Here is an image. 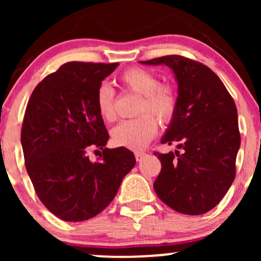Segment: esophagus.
Listing matches in <instances>:
<instances>
[{"label": "esophagus", "instance_id": "esophagus-1", "mask_svg": "<svg viewBox=\"0 0 261 261\" xmlns=\"http://www.w3.org/2000/svg\"><path fill=\"white\" fill-rule=\"evenodd\" d=\"M145 155L146 153H143V152H136V153H135V157H136L137 162L142 161V158H145Z\"/></svg>", "mask_w": 261, "mask_h": 261}]
</instances>
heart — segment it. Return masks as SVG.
<instances>
[{
    "label": "heart",
    "mask_w": 261,
    "mask_h": 261,
    "mask_svg": "<svg viewBox=\"0 0 261 261\" xmlns=\"http://www.w3.org/2000/svg\"><path fill=\"white\" fill-rule=\"evenodd\" d=\"M120 82L122 87L141 97L139 113H151L162 124L172 120L176 110V97L169 87L160 86L153 72L140 67L130 68L121 74ZM114 99V89L108 83H101L95 93V107L103 120L115 119ZM157 130L158 125L153 116L143 114L136 119L119 122L112 130V141L118 147L139 151L151 142Z\"/></svg>",
    "instance_id": "heart-1"
}]
</instances>
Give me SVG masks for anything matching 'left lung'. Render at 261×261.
<instances>
[{
    "label": "left lung",
    "mask_w": 261,
    "mask_h": 261,
    "mask_svg": "<svg viewBox=\"0 0 261 261\" xmlns=\"http://www.w3.org/2000/svg\"><path fill=\"white\" fill-rule=\"evenodd\" d=\"M139 62L168 66L178 85L175 114L161 142L176 143L181 152L157 153L162 169L155 194L180 214H206L234 180L241 147L234 101L217 74L200 62L179 55Z\"/></svg>",
    "instance_id": "obj_1"
}]
</instances>
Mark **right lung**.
I'll return each instance as SVG.
<instances>
[{"label":"right lung","mask_w":261,"mask_h":261,"mask_svg":"<svg viewBox=\"0 0 261 261\" xmlns=\"http://www.w3.org/2000/svg\"><path fill=\"white\" fill-rule=\"evenodd\" d=\"M119 64L67 62L33 91L20 142L40 201L56 217L80 222L113 201L136 160L125 147L107 148L109 135L95 107L101 81ZM103 149L99 162L88 149Z\"/></svg>","instance_id":"right-lung-1"}]
</instances>
